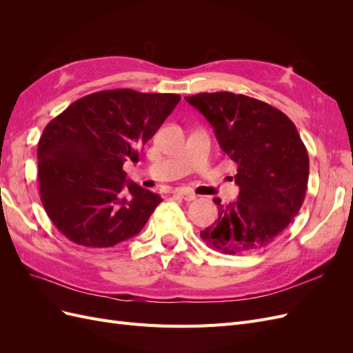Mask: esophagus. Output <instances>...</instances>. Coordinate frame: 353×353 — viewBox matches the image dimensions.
Wrapping results in <instances>:
<instances>
[{"mask_svg": "<svg viewBox=\"0 0 353 353\" xmlns=\"http://www.w3.org/2000/svg\"><path fill=\"white\" fill-rule=\"evenodd\" d=\"M175 194H176V196H179L181 199H184L185 201H193V200L196 199V194L193 193V191L185 190V188L175 190Z\"/></svg>", "mask_w": 353, "mask_h": 353, "instance_id": "34e87169", "label": "esophagus"}]
</instances>
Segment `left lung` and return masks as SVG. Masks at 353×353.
Returning a JSON list of instances; mask_svg holds the SVG:
<instances>
[{
	"label": "left lung",
	"instance_id": "1",
	"mask_svg": "<svg viewBox=\"0 0 353 353\" xmlns=\"http://www.w3.org/2000/svg\"><path fill=\"white\" fill-rule=\"evenodd\" d=\"M185 100L215 131L221 150L237 163L236 201L218 205V219L200 232L223 254L258 252L301 210L309 176L307 150L294 123L271 104L228 91Z\"/></svg>",
	"mask_w": 353,
	"mask_h": 353
}]
</instances>
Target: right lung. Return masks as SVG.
I'll return each mask as SVG.
<instances>
[{"mask_svg":"<svg viewBox=\"0 0 353 353\" xmlns=\"http://www.w3.org/2000/svg\"><path fill=\"white\" fill-rule=\"evenodd\" d=\"M179 100L178 94L130 88L99 91L72 103L44 128L39 196L63 236L100 249L143 230L162 197L128 183L123 163L138 162V152Z\"/></svg>","mask_w":353,"mask_h":353,"instance_id":"obj_1","label":"right lung"}]
</instances>
